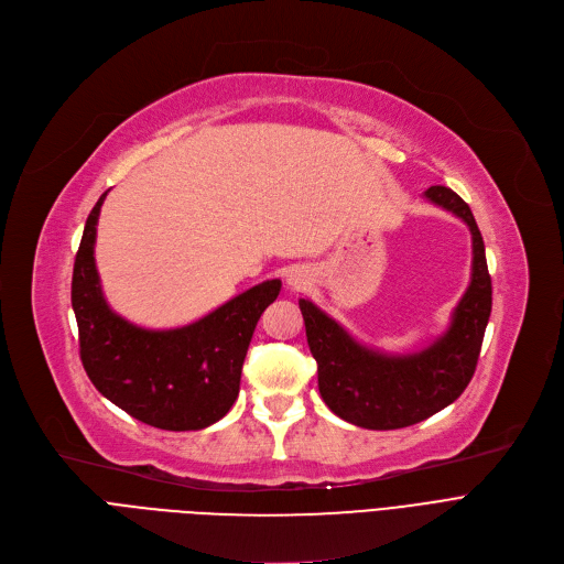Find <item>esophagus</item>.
I'll return each mask as SVG.
<instances>
[{
    "label": "esophagus",
    "instance_id": "obj_1",
    "mask_svg": "<svg viewBox=\"0 0 564 564\" xmlns=\"http://www.w3.org/2000/svg\"><path fill=\"white\" fill-rule=\"evenodd\" d=\"M308 283V276L304 274V272H300V270H294V272H290V276H288V285H292V288H304Z\"/></svg>",
    "mask_w": 564,
    "mask_h": 564
}]
</instances>
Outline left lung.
<instances>
[{"mask_svg":"<svg viewBox=\"0 0 564 564\" xmlns=\"http://www.w3.org/2000/svg\"><path fill=\"white\" fill-rule=\"evenodd\" d=\"M425 196L457 215L473 235L470 283L446 334L421 351L389 357L354 340L313 302L300 300L308 347L317 361L322 400L336 416L366 430L416 425L453 404L476 372L491 315V276L485 242L470 207L443 185L430 187Z\"/></svg>","mask_w":564,"mask_h":564,"instance_id":"1","label":"left lung"}]
</instances>
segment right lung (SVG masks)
Listing matches in <instances>:
<instances>
[{"mask_svg":"<svg viewBox=\"0 0 564 564\" xmlns=\"http://www.w3.org/2000/svg\"><path fill=\"white\" fill-rule=\"evenodd\" d=\"M105 196L86 219L73 270L82 366L109 402L145 425L171 432L213 425L240 393L253 329L279 297L281 281L258 283L187 327H137L109 308L96 270V226Z\"/></svg>","mask_w":564,"mask_h":564,"instance_id":"1","label":"right lung"}]
</instances>
